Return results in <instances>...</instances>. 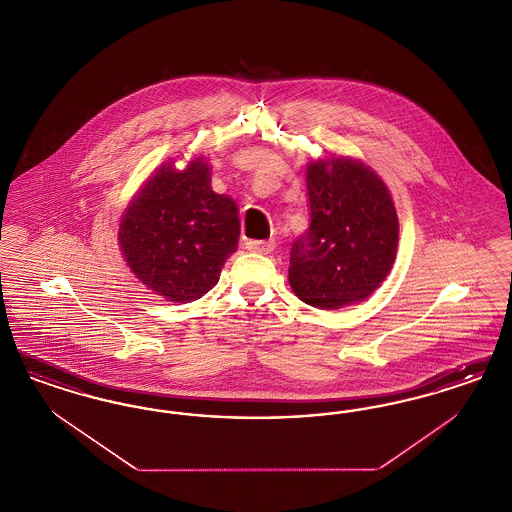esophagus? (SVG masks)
Here are the masks:
<instances>
[{"mask_svg":"<svg viewBox=\"0 0 512 512\" xmlns=\"http://www.w3.org/2000/svg\"><path fill=\"white\" fill-rule=\"evenodd\" d=\"M245 247L249 249V251H253V253H263V255H267L270 253L272 249H274V242L272 240H249Z\"/></svg>","mask_w":512,"mask_h":512,"instance_id":"esophagus-1","label":"esophagus"}]
</instances>
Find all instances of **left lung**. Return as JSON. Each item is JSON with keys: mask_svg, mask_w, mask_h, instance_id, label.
Listing matches in <instances>:
<instances>
[{"mask_svg": "<svg viewBox=\"0 0 512 512\" xmlns=\"http://www.w3.org/2000/svg\"><path fill=\"white\" fill-rule=\"evenodd\" d=\"M311 224L290 251L293 293L318 309L363 301L390 274L399 222L386 184L340 157L307 167Z\"/></svg>", "mask_w": 512, "mask_h": 512, "instance_id": "8db88e82", "label": "left lung"}]
</instances>
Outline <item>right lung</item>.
Returning <instances> with one entry per match:
<instances>
[{
	"mask_svg": "<svg viewBox=\"0 0 512 512\" xmlns=\"http://www.w3.org/2000/svg\"><path fill=\"white\" fill-rule=\"evenodd\" d=\"M240 238L232 197L211 190L203 157L176 171L165 165L124 211L122 255L149 290L176 303L203 297L219 282Z\"/></svg>",
	"mask_w": 512,
	"mask_h": 512,
	"instance_id": "1",
	"label": "right lung"
}]
</instances>
